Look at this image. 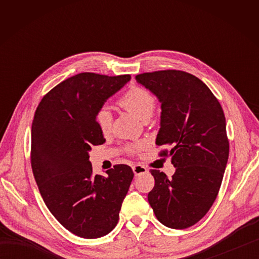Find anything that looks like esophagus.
Segmentation results:
<instances>
[{
  "instance_id": "obj_1",
  "label": "esophagus",
  "mask_w": 259,
  "mask_h": 259,
  "mask_svg": "<svg viewBox=\"0 0 259 259\" xmlns=\"http://www.w3.org/2000/svg\"><path fill=\"white\" fill-rule=\"evenodd\" d=\"M133 170H134V174L136 176H140L142 174H146L148 170L145 166H142V164H135V166L133 167Z\"/></svg>"
}]
</instances>
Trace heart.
Returning a JSON list of instances; mask_svg holds the SVG:
<instances>
[{
  "mask_svg": "<svg viewBox=\"0 0 259 259\" xmlns=\"http://www.w3.org/2000/svg\"><path fill=\"white\" fill-rule=\"evenodd\" d=\"M119 104L136 117L147 121L155 112L157 99L150 90L144 87L134 85L120 98ZM96 122L103 135L111 133L112 114L107 108H101L96 113ZM145 142H138V144L128 147V151L133 155H139L140 151L145 149Z\"/></svg>",
  "mask_w": 259,
  "mask_h": 259,
  "instance_id": "b5f03b06",
  "label": "heart"
}]
</instances>
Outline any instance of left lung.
Wrapping results in <instances>:
<instances>
[{"mask_svg": "<svg viewBox=\"0 0 259 259\" xmlns=\"http://www.w3.org/2000/svg\"><path fill=\"white\" fill-rule=\"evenodd\" d=\"M136 80L161 102L156 144L171 146L159 156H170L176 167L171 178L150 169L155 187L148 201L164 226L191 227L208 212L222 186L229 156L223 108L200 79L185 71H153Z\"/></svg>", "mask_w": 259, "mask_h": 259, "instance_id": "8db88e82", "label": "left lung"}]
</instances>
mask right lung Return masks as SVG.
Returning a JSON list of instances; mask_svg holds the SVG:
<instances>
[{
  "mask_svg": "<svg viewBox=\"0 0 259 259\" xmlns=\"http://www.w3.org/2000/svg\"><path fill=\"white\" fill-rule=\"evenodd\" d=\"M78 73L42 98L31 131V167L40 194L57 221L82 238L106 236L117 226L134 172L114 164L107 176L93 175L92 146L106 142L96 113L130 80Z\"/></svg>",
  "mask_w": 259,
  "mask_h": 259,
  "instance_id": "1",
  "label": "right lung"
}]
</instances>
